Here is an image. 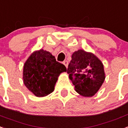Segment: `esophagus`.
Here are the masks:
<instances>
[{
  "label": "esophagus",
  "instance_id": "obj_1",
  "mask_svg": "<svg viewBox=\"0 0 128 128\" xmlns=\"http://www.w3.org/2000/svg\"><path fill=\"white\" fill-rule=\"evenodd\" d=\"M63 64H64V66H66V68H68V62L67 60H64L63 62Z\"/></svg>",
  "mask_w": 128,
  "mask_h": 128
}]
</instances>
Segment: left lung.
<instances>
[{
  "label": "left lung",
  "mask_w": 128,
  "mask_h": 128,
  "mask_svg": "<svg viewBox=\"0 0 128 128\" xmlns=\"http://www.w3.org/2000/svg\"><path fill=\"white\" fill-rule=\"evenodd\" d=\"M67 73L77 92L85 97L94 96L106 77L102 62L94 54L83 50L73 53Z\"/></svg>",
  "instance_id": "left-lung-1"
}]
</instances>
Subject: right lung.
I'll use <instances>...</instances> for the list:
<instances>
[{"instance_id": "1", "label": "right lung", "mask_w": 128, "mask_h": 128, "mask_svg": "<svg viewBox=\"0 0 128 128\" xmlns=\"http://www.w3.org/2000/svg\"><path fill=\"white\" fill-rule=\"evenodd\" d=\"M64 72H66L64 64L49 52L41 49L33 52L24 64V84L34 95L44 97L54 90L58 76Z\"/></svg>"}]
</instances>
